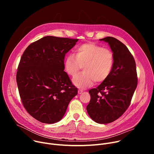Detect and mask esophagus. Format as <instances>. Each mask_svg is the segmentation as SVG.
Listing matches in <instances>:
<instances>
[{
	"mask_svg": "<svg viewBox=\"0 0 154 154\" xmlns=\"http://www.w3.org/2000/svg\"><path fill=\"white\" fill-rule=\"evenodd\" d=\"M82 92H83V90H78V93H79V94H82Z\"/></svg>",
	"mask_w": 154,
	"mask_h": 154,
	"instance_id": "obj_1",
	"label": "esophagus"
}]
</instances>
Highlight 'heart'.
Returning <instances> with one entry per match:
<instances>
[{"label":"heart","mask_w":154,"mask_h":154,"mask_svg":"<svg viewBox=\"0 0 154 154\" xmlns=\"http://www.w3.org/2000/svg\"><path fill=\"white\" fill-rule=\"evenodd\" d=\"M74 55H68L64 61V69L69 75L74 77L83 66V72L73 79V83L86 88L94 82L101 83L110 75L114 66V55L109 49L94 43H84L75 50Z\"/></svg>","instance_id":"1"}]
</instances>
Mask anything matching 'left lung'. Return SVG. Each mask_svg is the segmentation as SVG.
Segmentation results:
<instances>
[{
	"label": "left lung",
	"mask_w": 154,
	"mask_h": 154,
	"mask_svg": "<svg viewBox=\"0 0 154 154\" xmlns=\"http://www.w3.org/2000/svg\"><path fill=\"white\" fill-rule=\"evenodd\" d=\"M109 44L114 55V66L109 76L91 96L86 110L99 124L112 122L120 118L130 105L138 84L135 59L124 44L112 36L100 39Z\"/></svg>",
	"instance_id": "1"
}]
</instances>
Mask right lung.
<instances>
[{"label":"right lung","mask_w":154,"mask_h":154,"mask_svg":"<svg viewBox=\"0 0 154 154\" xmlns=\"http://www.w3.org/2000/svg\"><path fill=\"white\" fill-rule=\"evenodd\" d=\"M78 39L43 37L26 48L20 58L16 82L26 111L42 123L63 117L77 88L64 71V60Z\"/></svg>","instance_id":"right-lung-1"}]
</instances>
